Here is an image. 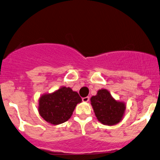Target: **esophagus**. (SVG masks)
<instances>
[{
    "label": "esophagus",
    "instance_id": "1",
    "mask_svg": "<svg viewBox=\"0 0 160 160\" xmlns=\"http://www.w3.org/2000/svg\"><path fill=\"white\" fill-rule=\"evenodd\" d=\"M89 100H90L89 97H86V98H82V101H83V102H88Z\"/></svg>",
    "mask_w": 160,
    "mask_h": 160
}]
</instances>
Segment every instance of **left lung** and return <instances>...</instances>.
Instances as JSON below:
<instances>
[{
	"label": "left lung",
	"instance_id": "left-lung-1",
	"mask_svg": "<svg viewBox=\"0 0 160 160\" xmlns=\"http://www.w3.org/2000/svg\"><path fill=\"white\" fill-rule=\"evenodd\" d=\"M91 103L97 119L103 125H113L122 119L125 104L115 100L107 90H99Z\"/></svg>",
	"mask_w": 160,
	"mask_h": 160
}]
</instances>
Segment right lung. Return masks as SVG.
<instances>
[{"label": "right lung", "mask_w": 160, "mask_h": 160, "mask_svg": "<svg viewBox=\"0 0 160 160\" xmlns=\"http://www.w3.org/2000/svg\"><path fill=\"white\" fill-rule=\"evenodd\" d=\"M81 102L82 98L78 93L70 88L62 87L52 94L41 97L38 112L46 122L59 125L70 119L76 105Z\"/></svg>", "instance_id": "1"}]
</instances>
